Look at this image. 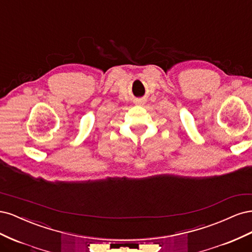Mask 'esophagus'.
Returning <instances> with one entry per match:
<instances>
[{
    "instance_id": "esophagus-1",
    "label": "esophagus",
    "mask_w": 252,
    "mask_h": 252,
    "mask_svg": "<svg viewBox=\"0 0 252 252\" xmlns=\"http://www.w3.org/2000/svg\"><path fill=\"white\" fill-rule=\"evenodd\" d=\"M136 104H140V105H141V104H142V101H141V100H139V101H136Z\"/></svg>"
}]
</instances>
